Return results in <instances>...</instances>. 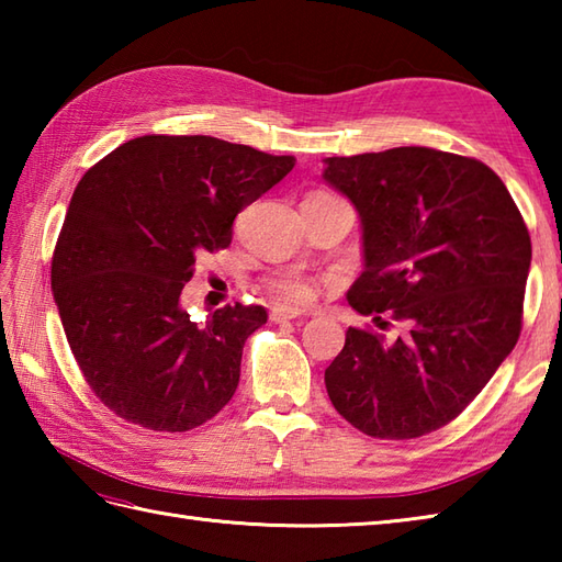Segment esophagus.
Masks as SVG:
<instances>
[{"instance_id": "1", "label": "esophagus", "mask_w": 562, "mask_h": 562, "mask_svg": "<svg viewBox=\"0 0 562 562\" xmlns=\"http://www.w3.org/2000/svg\"><path fill=\"white\" fill-rule=\"evenodd\" d=\"M300 316H302L300 308H292V306H274L270 312V321H274V324H284V321H292Z\"/></svg>"}]
</instances>
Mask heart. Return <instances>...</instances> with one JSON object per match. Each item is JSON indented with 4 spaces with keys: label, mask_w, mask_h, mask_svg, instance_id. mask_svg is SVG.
Listing matches in <instances>:
<instances>
[{
    "label": "heart",
    "mask_w": 562,
    "mask_h": 562,
    "mask_svg": "<svg viewBox=\"0 0 562 562\" xmlns=\"http://www.w3.org/2000/svg\"><path fill=\"white\" fill-rule=\"evenodd\" d=\"M268 290L278 302L304 304L308 300H314L316 284L302 272H280L268 282Z\"/></svg>",
    "instance_id": "obj_1"
}]
</instances>
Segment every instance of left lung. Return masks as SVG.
Returning a JSON list of instances; mask_svg holds the SVG:
<instances>
[{"instance_id": "obj_1", "label": "left lung", "mask_w": 562, "mask_h": 562, "mask_svg": "<svg viewBox=\"0 0 562 562\" xmlns=\"http://www.w3.org/2000/svg\"><path fill=\"white\" fill-rule=\"evenodd\" d=\"M324 181L362 222L364 270L348 302L384 330L345 333L326 369L330 403L376 439L435 432L519 340L527 224L491 166L429 147L328 157Z\"/></svg>"}]
</instances>
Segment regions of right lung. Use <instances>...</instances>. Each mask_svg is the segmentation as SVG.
<instances>
[{
    "label": "right lung",
    "mask_w": 562,
    "mask_h": 562,
    "mask_svg": "<svg viewBox=\"0 0 562 562\" xmlns=\"http://www.w3.org/2000/svg\"><path fill=\"white\" fill-rule=\"evenodd\" d=\"M294 161L207 135H145L83 173L57 236L53 296L83 379L117 417L188 432L232 401L244 342L268 312L236 302L195 324L181 292Z\"/></svg>",
    "instance_id": "obj_1"
}]
</instances>
